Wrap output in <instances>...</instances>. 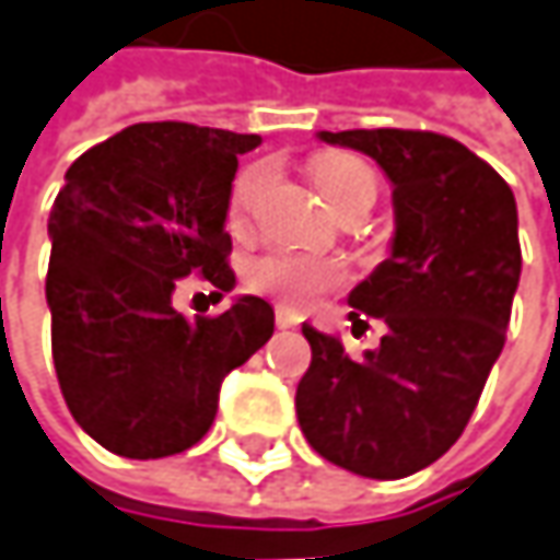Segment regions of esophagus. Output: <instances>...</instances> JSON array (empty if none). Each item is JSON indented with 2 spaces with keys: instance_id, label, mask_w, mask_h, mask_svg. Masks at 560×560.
Masks as SVG:
<instances>
[{
  "instance_id": "1",
  "label": "esophagus",
  "mask_w": 560,
  "mask_h": 560,
  "mask_svg": "<svg viewBox=\"0 0 560 560\" xmlns=\"http://www.w3.org/2000/svg\"><path fill=\"white\" fill-rule=\"evenodd\" d=\"M276 325L279 328H294V325H300V316L294 310H288V306H279L276 310Z\"/></svg>"
}]
</instances>
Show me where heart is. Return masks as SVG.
I'll return each mask as SVG.
<instances>
[{
	"mask_svg": "<svg viewBox=\"0 0 560 560\" xmlns=\"http://www.w3.org/2000/svg\"><path fill=\"white\" fill-rule=\"evenodd\" d=\"M313 185L318 188L322 201L335 213L357 198L375 201V176L353 154H322L313 161ZM262 183V166H247L238 173L229 195V222L238 225L247 217V207L254 201ZM347 279L343 266L335 260H322L310 254L294 250H269L247 269V284L266 298H276L288 306H310L316 303L328 288H338Z\"/></svg>",
	"mask_w": 560,
	"mask_h": 560,
	"instance_id": "heart-1",
	"label": "heart"
}]
</instances>
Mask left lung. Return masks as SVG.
Returning <instances> with one entry per match:
<instances>
[{"mask_svg":"<svg viewBox=\"0 0 560 560\" xmlns=\"http://www.w3.org/2000/svg\"><path fill=\"white\" fill-rule=\"evenodd\" d=\"M369 154L394 185L390 257L350 291L359 316L384 322L365 359L303 325L313 362L298 384V421L322 458L359 477L428 468L462 436L505 347L521 281L517 203L474 151L424 129L318 132Z\"/></svg>","mask_w":560,"mask_h":560,"instance_id":"left-lung-1","label":"left lung"}]
</instances>
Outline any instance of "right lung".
Wrapping results in <instances>:
<instances>
[{
	"label": "right lung",
	"instance_id": "add662e5",
	"mask_svg": "<svg viewBox=\"0 0 560 560\" xmlns=\"http://www.w3.org/2000/svg\"><path fill=\"white\" fill-rule=\"evenodd\" d=\"M260 136L195 124H136L89 148L49 213L51 359L70 415L107 453L164 458L217 418L222 377L272 338L276 313L238 298L188 322V276L235 288L225 232L238 154Z\"/></svg>",
	"mask_w": 560,
	"mask_h": 560
}]
</instances>
